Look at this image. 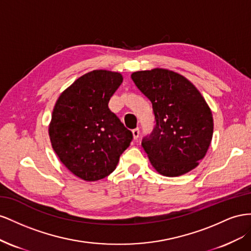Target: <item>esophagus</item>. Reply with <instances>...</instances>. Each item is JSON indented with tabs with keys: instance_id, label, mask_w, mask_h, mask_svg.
Listing matches in <instances>:
<instances>
[{
	"instance_id": "obj_1",
	"label": "esophagus",
	"mask_w": 251,
	"mask_h": 251,
	"mask_svg": "<svg viewBox=\"0 0 251 251\" xmlns=\"http://www.w3.org/2000/svg\"><path fill=\"white\" fill-rule=\"evenodd\" d=\"M132 134H133V139L137 140L139 138V135H140L139 128H134V129H132Z\"/></svg>"
}]
</instances>
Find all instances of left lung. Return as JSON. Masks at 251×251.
Here are the masks:
<instances>
[{"instance_id": "obj_1", "label": "left lung", "mask_w": 251, "mask_h": 251, "mask_svg": "<svg viewBox=\"0 0 251 251\" xmlns=\"http://www.w3.org/2000/svg\"><path fill=\"white\" fill-rule=\"evenodd\" d=\"M132 81L152 103L155 126L142 141L154 169L178 176L196 168L213 133L212 113L190 81L171 70L135 71Z\"/></svg>"}]
</instances>
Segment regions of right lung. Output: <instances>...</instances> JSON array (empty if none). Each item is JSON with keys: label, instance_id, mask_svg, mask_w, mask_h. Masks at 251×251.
Returning <instances> with one entry per match:
<instances>
[{"label": "right lung", "instance_id": "1", "mask_svg": "<svg viewBox=\"0 0 251 251\" xmlns=\"http://www.w3.org/2000/svg\"><path fill=\"white\" fill-rule=\"evenodd\" d=\"M122 82L119 73L90 71L64 90L54 105L49 124L52 148L84 181L109 176L132 141V132L108 107Z\"/></svg>", "mask_w": 251, "mask_h": 251}]
</instances>
